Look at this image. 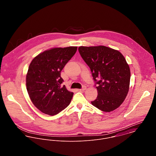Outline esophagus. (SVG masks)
<instances>
[{"mask_svg": "<svg viewBox=\"0 0 156 156\" xmlns=\"http://www.w3.org/2000/svg\"><path fill=\"white\" fill-rule=\"evenodd\" d=\"M86 89H87V87H86V86H83V87H82V88L79 89V90H86Z\"/></svg>", "mask_w": 156, "mask_h": 156, "instance_id": "esophagus-1", "label": "esophagus"}]
</instances>
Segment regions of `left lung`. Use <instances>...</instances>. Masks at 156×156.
Here are the masks:
<instances>
[{
    "mask_svg": "<svg viewBox=\"0 0 156 156\" xmlns=\"http://www.w3.org/2000/svg\"><path fill=\"white\" fill-rule=\"evenodd\" d=\"M78 50L97 84L98 95L92 105L105 112L115 110L129 90L130 70L125 58L118 50L104 45L80 46Z\"/></svg>",
    "mask_w": 156,
    "mask_h": 156,
    "instance_id": "8db88e82",
    "label": "left lung"
}]
</instances>
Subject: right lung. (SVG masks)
Listing matches in <instances>:
<instances>
[{
	"label": "right lung",
	"mask_w": 156,
	"mask_h": 156,
	"mask_svg": "<svg viewBox=\"0 0 156 156\" xmlns=\"http://www.w3.org/2000/svg\"><path fill=\"white\" fill-rule=\"evenodd\" d=\"M77 47H56L35 57L26 74V88L34 106L45 114L53 116L69 105L73 92L61 87V72L77 51Z\"/></svg>",
	"instance_id": "add662e5"
}]
</instances>
